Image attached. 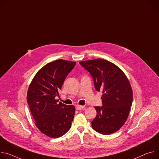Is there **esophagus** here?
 Masks as SVG:
<instances>
[{"label": "esophagus", "instance_id": "1", "mask_svg": "<svg viewBox=\"0 0 159 159\" xmlns=\"http://www.w3.org/2000/svg\"><path fill=\"white\" fill-rule=\"evenodd\" d=\"M84 107H85L84 106H82V105H77V110H80L83 109Z\"/></svg>", "mask_w": 159, "mask_h": 159}]
</instances>
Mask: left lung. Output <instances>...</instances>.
Listing matches in <instances>:
<instances>
[{
  "mask_svg": "<svg viewBox=\"0 0 159 159\" xmlns=\"http://www.w3.org/2000/svg\"><path fill=\"white\" fill-rule=\"evenodd\" d=\"M93 77L95 89L102 91L103 106L95 107L97 115L92 121L94 130L102 134L117 132L127 120L133 102V90L123 71L103 59L80 61Z\"/></svg>",
  "mask_w": 159,
  "mask_h": 159,
  "instance_id": "8db88e82",
  "label": "left lung"
}]
</instances>
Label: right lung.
I'll list each match as a JSON object with an SVG mask.
<instances>
[{
  "label": "right lung",
  "mask_w": 159,
  "mask_h": 159,
  "mask_svg": "<svg viewBox=\"0 0 159 159\" xmlns=\"http://www.w3.org/2000/svg\"><path fill=\"white\" fill-rule=\"evenodd\" d=\"M76 62L57 60L41 68L32 79L27 92L26 99L35 124L43 134L57 138L70 129L75 108L66 105L55 97L68 74Z\"/></svg>",
  "instance_id": "1"
}]
</instances>
